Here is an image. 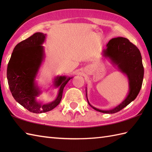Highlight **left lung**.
Wrapping results in <instances>:
<instances>
[{"label": "left lung", "instance_id": "8db88e82", "mask_svg": "<svg viewBox=\"0 0 152 152\" xmlns=\"http://www.w3.org/2000/svg\"><path fill=\"white\" fill-rule=\"evenodd\" d=\"M102 54L104 57L108 58L114 65L117 66L119 71L127 76L129 82L128 95L119 105L107 110L98 109L90 104L86 89V95L88 104L95 110L105 114H114L120 111L136 99L142 84L144 66L139 50L127 38L124 37L112 38L110 40L106 45V49L103 50Z\"/></svg>", "mask_w": 152, "mask_h": 152}]
</instances>
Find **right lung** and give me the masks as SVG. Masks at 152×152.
<instances>
[{"mask_svg":"<svg viewBox=\"0 0 152 152\" xmlns=\"http://www.w3.org/2000/svg\"><path fill=\"white\" fill-rule=\"evenodd\" d=\"M46 34L36 33L16 45L12 53L7 68V79L12 96L19 104L31 112L40 114L53 110L62 99L64 86L72 77L57 76L53 86L59 88L56 99L43 104L37 99L42 93L35 82L45 57L42 44Z\"/></svg>","mask_w":152,"mask_h":152,"instance_id":"right-lung-1","label":"right lung"}]
</instances>
